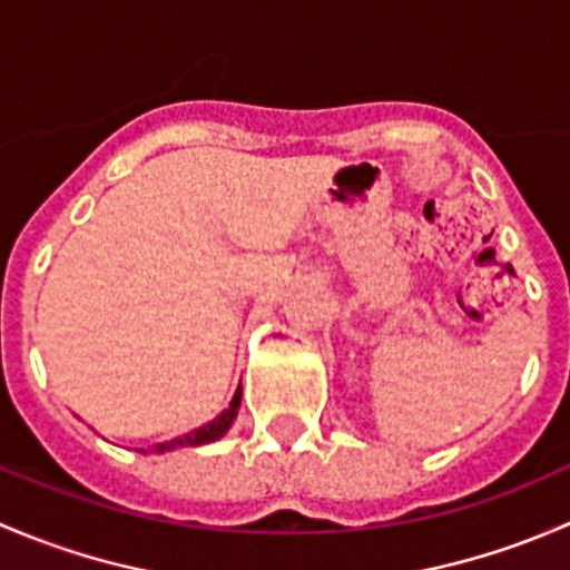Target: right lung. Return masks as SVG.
<instances>
[{
	"label": "right lung",
	"mask_w": 570,
	"mask_h": 570,
	"mask_svg": "<svg viewBox=\"0 0 570 570\" xmlns=\"http://www.w3.org/2000/svg\"><path fill=\"white\" fill-rule=\"evenodd\" d=\"M239 402H243V386H239L237 392H234L232 402H228V407L220 413V416H215V419H212V422L200 424V428L193 430V433H184V435H178V439L163 441V444H154V446H148V450L157 452V455H159V452L178 450V446H204V444H212V441L223 439V435H226L228 430H232L234 419H237ZM148 450H140V452H148Z\"/></svg>",
	"instance_id": "add662e5"
}]
</instances>
